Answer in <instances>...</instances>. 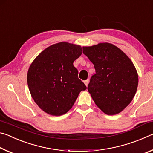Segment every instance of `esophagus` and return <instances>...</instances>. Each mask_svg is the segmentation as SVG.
I'll return each mask as SVG.
<instances>
[{
	"instance_id": "34e87169",
	"label": "esophagus",
	"mask_w": 153,
	"mask_h": 153,
	"mask_svg": "<svg viewBox=\"0 0 153 153\" xmlns=\"http://www.w3.org/2000/svg\"><path fill=\"white\" fill-rule=\"evenodd\" d=\"M89 82H90V80H89V79H86V80H85V81L84 82V84H85V85H86V86H88V83H89Z\"/></svg>"
}]
</instances>
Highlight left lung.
Here are the masks:
<instances>
[{
    "label": "left lung",
    "mask_w": 153,
    "mask_h": 153,
    "mask_svg": "<svg viewBox=\"0 0 153 153\" xmlns=\"http://www.w3.org/2000/svg\"><path fill=\"white\" fill-rule=\"evenodd\" d=\"M83 53L95 68L88 86L95 104L107 115L121 112L132 100L138 88V73L130 59L107 42L84 46Z\"/></svg>",
    "instance_id": "8db88e82"
}]
</instances>
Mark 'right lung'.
<instances>
[{"instance_id":"obj_1","label":"right lung","mask_w":153,"mask_h":153,"mask_svg":"<svg viewBox=\"0 0 153 153\" xmlns=\"http://www.w3.org/2000/svg\"><path fill=\"white\" fill-rule=\"evenodd\" d=\"M82 53L80 46L62 42L45 49L31 64L27 76L28 88L34 102L46 113L65 114L79 92L86 89L73 65Z\"/></svg>"}]
</instances>
